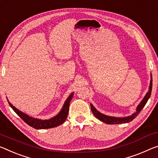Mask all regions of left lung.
<instances>
[{
    "instance_id": "1",
    "label": "left lung",
    "mask_w": 158,
    "mask_h": 158,
    "mask_svg": "<svg viewBox=\"0 0 158 158\" xmlns=\"http://www.w3.org/2000/svg\"><path fill=\"white\" fill-rule=\"evenodd\" d=\"M152 74H151V81H150V86L148 89V91L147 92L146 96H144L141 102L138 105V106L133 114L129 115V116L125 117H112L108 116V115L104 114L100 112L94 106L93 104L91 105V109L93 112V114H94V116L96 117L97 119L101 120V122H104V123L107 124H124V123H128V122H131L134 118H136L137 115L140 113V112L141 111V110L143 108L144 106H146V102L148 101L149 98L151 97V91H152Z\"/></svg>"
}]
</instances>
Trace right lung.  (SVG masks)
<instances>
[{
	"mask_svg": "<svg viewBox=\"0 0 158 158\" xmlns=\"http://www.w3.org/2000/svg\"><path fill=\"white\" fill-rule=\"evenodd\" d=\"M73 96L74 92H72V94L69 95V97L67 98L65 102H64L63 106H62L61 110L58 112V114L48 119H41L34 118L33 117H30L29 115L24 113L23 112H22L16 108L15 107L12 106L10 102H9L8 99L7 98V101H8L10 106L12 107V110H13L15 112V113L18 115L19 117H21L27 124L36 129H45L53 128V127L60 126V125L62 124L63 122H65L69 112V103L72 101V98Z\"/></svg>",
	"mask_w": 158,
	"mask_h": 158,
	"instance_id": "add662e5",
	"label": "right lung"
}]
</instances>
